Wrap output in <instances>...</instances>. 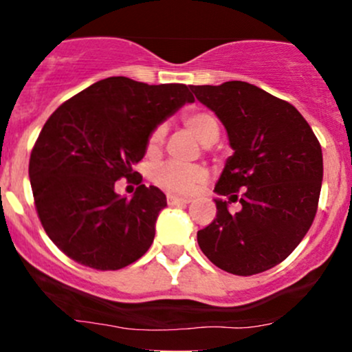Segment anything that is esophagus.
<instances>
[{
    "label": "esophagus",
    "mask_w": 352,
    "mask_h": 352,
    "mask_svg": "<svg viewBox=\"0 0 352 352\" xmlns=\"http://www.w3.org/2000/svg\"><path fill=\"white\" fill-rule=\"evenodd\" d=\"M168 205H187L190 204V199H184V197H175V195H167Z\"/></svg>",
    "instance_id": "esophagus-1"
}]
</instances>
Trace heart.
Listing matches in <instances>:
<instances>
[{"mask_svg":"<svg viewBox=\"0 0 352 352\" xmlns=\"http://www.w3.org/2000/svg\"><path fill=\"white\" fill-rule=\"evenodd\" d=\"M184 124L192 135H195L204 145L213 144L220 135V125L215 116L205 111H193L184 116ZM165 129L159 125L151 132L147 140L148 151H157L164 142ZM207 177L204 167L200 165H184L175 162H167L157 167L152 173V179L160 188L167 190L170 193L187 195L193 192L197 185L201 184Z\"/></svg>","mask_w":352,"mask_h":352,"instance_id":"obj_1","label":"heart"}]
</instances>
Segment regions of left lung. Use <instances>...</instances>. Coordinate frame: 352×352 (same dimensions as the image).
I'll return each instance as SVG.
<instances>
[{"label":"left lung","instance_id":"1","mask_svg":"<svg viewBox=\"0 0 352 352\" xmlns=\"http://www.w3.org/2000/svg\"><path fill=\"white\" fill-rule=\"evenodd\" d=\"M225 125L233 148L215 192L217 218L197 233L218 268L250 276L281 263L313 223L322 182V152L298 109L263 89L228 80L190 86ZM241 197H237V193ZM240 199L242 210L228 205Z\"/></svg>","mask_w":352,"mask_h":352}]
</instances>
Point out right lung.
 <instances>
[{
  "label": "right lung",
  "instance_id": "obj_1",
  "mask_svg": "<svg viewBox=\"0 0 352 352\" xmlns=\"http://www.w3.org/2000/svg\"><path fill=\"white\" fill-rule=\"evenodd\" d=\"M185 84L148 86L124 76L98 80L59 106L30 159L36 212L64 254L94 270H120L151 248L167 207L162 190L139 185L132 199L116 182L134 179L153 129L193 102Z\"/></svg>",
  "mask_w": 352,
  "mask_h": 352
}]
</instances>
